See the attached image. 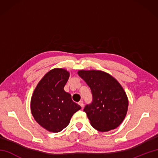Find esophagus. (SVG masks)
I'll return each mask as SVG.
<instances>
[{"instance_id": "esophagus-1", "label": "esophagus", "mask_w": 158, "mask_h": 158, "mask_svg": "<svg viewBox=\"0 0 158 158\" xmlns=\"http://www.w3.org/2000/svg\"><path fill=\"white\" fill-rule=\"evenodd\" d=\"M79 105L81 106V107L83 106V105H84V103H83V100H80V101L79 102Z\"/></svg>"}]
</instances>
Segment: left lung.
Segmentation results:
<instances>
[{
    "mask_svg": "<svg viewBox=\"0 0 158 158\" xmlns=\"http://www.w3.org/2000/svg\"><path fill=\"white\" fill-rule=\"evenodd\" d=\"M78 75L91 89L92 101L85 106L83 111L92 127L100 132L118 127L128 107L126 94L118 81L100 70H79Z\"/></svg>",
    "mask_w": 158,
    "mask_h": 158,
    "instance_id": "8db88e82",
    "label": "left lung"
}]
</instances>
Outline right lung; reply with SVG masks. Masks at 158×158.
<instances>
[{"mask_svg":"<svg viewBox=\"0 0 158 158\" xmlns=\"http://www.w3.org/2000/svg\"><path fill=\"white\" fill-rule=\"evenodd\" d=\"M69 73L62 69L50 70L36 87L31 98V112L40 126L58 132L69 125L73 114L81 109L64 88Z\"/></svg>","mask_w":158,"mask_h":158,"instance_id":"1","label":"right lung"}]
</instances>
